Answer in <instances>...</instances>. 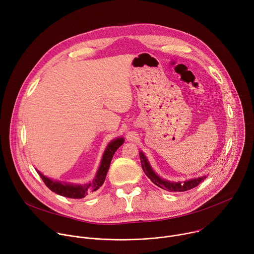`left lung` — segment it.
Listing matches in <instances>:
<instances>
[{
    "instance_id": "left-lung-1",
    "label": "left lung",
    "mask_w": 254,
    "mask_h": 254,
    "mask_svg": "<svg viewBox=\"0 0 254 254\" xmlns=\"http://www.w3.org/2000/svg\"><path fill=\"white\" fill-rule=\"evenodd\" d=\"M139 159H140V163H141V168L148 176V178L151 179L152 182L157 185L158 187L170 191V192H184V191H188L191 190L193 188H195L196 186H198L201 182L206 179V176H201L198 178H194V179H190V180H186V181H182V182H173V181H169V180H165L163 178H161L151 167L147 157L144 156V154L140 151L139 152Z\"/></svg>"
}]
</instances>
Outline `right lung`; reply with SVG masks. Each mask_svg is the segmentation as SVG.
Here are the masks:
<instances>
[{
  "mask_svg": "<svg viewBox=\"0 0 254 254\" xmlns=\"http://www.w3.org/2000/svg\"><path fill=\"white\" fill-rule=\"evenodd\" d=\"M125 138L124 137H118L114 138L110 143L107 144V147L103 153L99 168L90 182H86L84 184H73V183H67V182H61V181L52 180L46 176H44L40 171H37L39 176L42 178L43 182L45 185L54 193L67 197L72 199H81L87 196L90 193H93L97 191L102 184L104 183V180L106 177V174L110 169L112 159L117 152V150L124 143Z\"/></svg>",
  "mask_w": 254,
  "mask_h": 254,
  "instance_id": "1",
  "label": "right lung"
}]
</instances>
